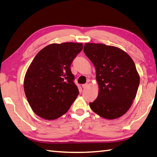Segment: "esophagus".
<instances>
[{"label": "esophagus", "mask_w": 157, "mask_h": 157, "mask_svg": "<svg viewBox=\"0 0 157 157\" xmlns=\"http://www.w3.org/2000/svg\"><path fill=\"white\" fill-rule=\"evenodd\" d=\"M88 84H84L82 85V88H86L88 87Z\"/></svg>", "instance_id": "obj_1"}]
</instances>
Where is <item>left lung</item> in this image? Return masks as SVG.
Here are the masks:
<instances>
[{
	"instance_id": "8db88e82",
	"label": "left lung",
	"mask_w": 157,
	"mask_h": 157,
	"mask_svg": "<svg viewBox=\"0 0 157 157\" xmlns=\"http://www.w3.org/2000/svg\"><path fill=\"white\" fill-rule=\"evenodd\" d=\"M84 52L96 69L99 94L90 103L93 111L103 118L121 117L136 97L140 75L129 55L121 49L102 44L86 43Z\"/></svg>"
}]
</instances>
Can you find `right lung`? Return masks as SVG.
<instances>
[{"mask_svg":"<svg viewBox=\"0 0 157 157\" xmlns=\"http://www.w3.org/2000/svg\"><path fill=\"white\" fill-rule=\"evenodd\" d=\"M81 43L52 44L32 61L24 80L26 97L33 111L52 121L68 111L79 94L71 64L82 50Z\"/></svg>","mask_w":157,"mask_h":157,"instance_id":"1","label":"right lung"}]
</instances>
